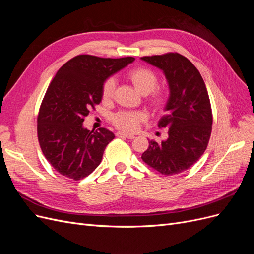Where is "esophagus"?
Returning a JSON list of instances; mask_svg holds the SVG:
<instances>
[{
    "instance_id": "esophagus-1",
    "label": "esophagus",
    "mask_w": 254,
    "mask_h": 254,
    "mask_svg": "<svg viewBox=\"0 0 254 254\" xmlns=\"http://www.w3.org/2000/svg\"><path fill=\"white\" fill-rule=\"evenodd\" d=\"M118 136H124V137H127V139H134V135L133 134H130V133H127V132H122V131H119L117 133Z\"/></svg>"
}]
</instances>
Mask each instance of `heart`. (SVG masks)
Returning a JSON list of instances; mask_svg holds the SVG:
<instances>
[{
    "mask_svg": "<svg viewBox=\"0 0 254 254\" xmlns=\"http://www.w3.org/2000/svg\"><path fill=\"white\" fill-rule=\"evenodd\" d=\"M127 78L132 83L134 89L142 95L149 94V102L156 108L160 109L166 103V94L163 90H156L158 84L157 74L147 67H134L127 74ZM115 80L113 78L106 79L102 88V97L104 101H110L113 97L115 89ZM145 120L142 112L122 111L115 113L112 117L113 124L125 131H134L139 128L141 122Z\"/></svg>",
    "mask_w": 254,
    "mask_h": 254,
    "instance_id": "heart-1",
    "label": "heart"
}]
</instances>
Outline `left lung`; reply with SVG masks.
I'll return each mask as SVG.
<instances>
[{
    "mask_svg": "<svg viewBox=\"0 0 254 254\" xmlns=\"http://www.w3.org/2000/svg\"><path fill=\"white\" fill-rule=\"evenodd\" d=\"M141 59L163 72L170 89L166 114L158 123L168 128V137L161 144L149 140L142 159L161 174H179L197 162L210 140L213 118L205 83L196 66L180 54Z\"/></svg>",
    "mask_w": 254,
    "mask_h": 254,
    "instance_id": "1",
    "label": "left lung"
}]
</instances>
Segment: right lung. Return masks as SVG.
Returning a JSON list of instances; mask_svg holds the SVG:
<instances>
[{"label":"right lung","instance_id":"add662e5","mask_svg":"<svg viewBox=\"0 0 254 254\" xmlns=\"http://www.w3.org/2000/svg\"><path fill=\"white\" fill-rule=\"evenodd\" d=\"M133 61L79 55L56 73L42 101L37 130L44 157L59 174L80 180L102 162L114 134L106 128L90 131L82 123L102 102L105 80Z\"/></svg>","mask_w":254,"mask_h":254}]
</instances>
